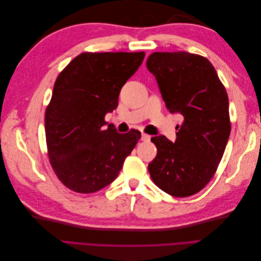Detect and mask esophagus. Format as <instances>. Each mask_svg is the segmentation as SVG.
Here are the masks:
<instances>
[{
    "label": "esophagus",
    "instance_id": "34e87169",
    "mask_svg": "<svg viewBox=\"0 0 261 261\" xmlns=\"http://www.w3.org/2000/svg\"><path fill=\"white\" fill-rule=\"evenodd\" d=\"M141 140L143 141H149L150 140V136L147 135V134H141Z\"/></svg>",
    "mask_w": 261,
    "mask_h": 261
}]
</instances>
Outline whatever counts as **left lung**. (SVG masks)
Masks as SVG:
<instances>
[{
	"label": "left lung",
	"mask_w": 261,
	"mask_h": 261,
	"mask_svg": "<svg viewBox=\"0 0 261 261\" xmlns=\"http://www.w3.org/2000/svg\"><path fill=\"white\" fill-rule=\"evenodd\" d=\"M147 68L165 107L184 121L176 140L151 138L156 155L148 170L153 183L174 197L192 196L206 186L222 159L231 133L228 98L211 63L187 52H154Z\"/></svg>",
	"instance_id": "left-lung-1"
}]
</instances>
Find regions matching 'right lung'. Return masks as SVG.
Masks as SVG:
<instances>
[{"label":"right lung","mask_w":261,"mask_h":261,"mask_svg":"<svg viewBox=\"0 0 261 261\" xmlns=\"http://www.w3.org/2000/svg\"><path fill=\"white\" fill-rule=\"evenodd\" d=\"M145 52H85L55 81L44 128L50 162L59 179L82 194L100 191L120 174L140 132L117 133L105 121L136 73Z\"/></svg>","instance_id":"1"}]
</instances>
